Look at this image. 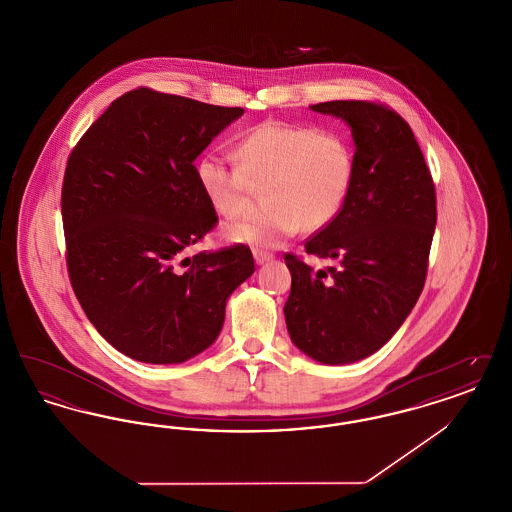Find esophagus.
<instances>
[{"instance_id": "34e87169", "label": "esophagus", "mask_w": 512, "mask_h": 512, "mask_svg": "<svg viewBox=\"0 0 512 512\" xmlns=\"http://www.w3.org/2000/svg\"><path fill=\"white\" fill-rule=\"evenodd\" d=\"M253 257H255V263H257V265H263V263H267V261L272 259L270 253H267V251H259V249L253 251Z\"/></svg>"}]
</instances>
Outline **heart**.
Listing matches in <instances>:
<instances>
[{
    "instance_id": "obj_1",
    "label": "heart",
    "mask_w": 512,
    "mask_h": 512,
    "mask_svg": "<svg viewBox=\"0 0 512 512\" xmlns=\"http://www.w3.org/2000/svg\"><path fill=\"white\" fill-rule=\"evenodd\" d=\"M238 165L205 155L195 167L201 192L215 213L238 217L255 190H267V213L228 222L232 244L278 247L301 228L317 232L340 215L355 178V155L338 130L313 124L265 122L238 144Z\"/></svg>"
}]
</instances>
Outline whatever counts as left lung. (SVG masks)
<instances>
[{
  "label": "left lung",
  "mask_w": 512,
  "mask_h": 512,
  "mask_svg": "<svg viewBox=\"0 0 512 512\" xmlns=\"http://www.w3.org/2000/svg\"><path fill=\"white\" fill-rule=\"evenodd\" d=\"M311 109L351 128L355 178L340 215L305 244L338 268L313 270L286 253L284 317L307 357L347 365L376 353L413 311L436 230V188L411 126L393 109L357 99Z\"/></svg>",
  "instance_id": "1"
}]
</instances>
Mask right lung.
Masks as SVG:
<instances>
[{
    "label": "right lung",
    "mask_w": 512,
    "mask_h": 512,
    "mask_svg": "<svg viewBox=\"0 0 512 512\" xmlns=\"http://www.w3.org/2000/svg\"><path fill=\"white\" fill-rule=\"evenodd\" d=\"M244 115L138 88L115 99L67 161L61 215L74 295L126 357L184 363L219 338L255 263L238 244L184 257L215 224L194 161Z\"/></svg>",
    "instance_id": "1"
}]
</instances>
